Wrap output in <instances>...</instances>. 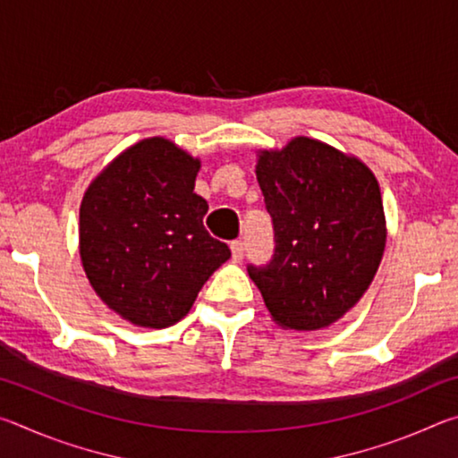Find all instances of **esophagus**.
I'll list each match as a JSON object with an SVG mask.
<instances>
[{"label": "esophagus", "mask_w": 458, "mask_h": 458, "mask_svg": "<svg viewBox=\"0 0 458 458\" xmlns=\"http://www.w3.org/2000/svg\"><path fill=\"white\" fill-rule=\"evenodd\" d=\"M230 248H232V259H234L236 262L242 260V257H244V242H242V240H234V242L230 244Z\"/></svg>", "instance_id": "34e87169"}]
</instances>
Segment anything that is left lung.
I'll use <instances>...</instances> for the list:
<instances>
[{"instance_id": "left-lung-1", "label": "left lung", "mask_w": 458, "mask_h": 458, "mask_svg": "<svg viewBox=\"0 0 458 458\" xmlns=\"http://www.w3.org/2000/svg\"><path fill=\"white\" fill-rule=\"evenodd\" d=\"M257 180L273 220L275 250L248 265L273 319L283 327H327L358 303L386 246L374 174L355 157L307 137L265 151Z\"/></svg>"}]
</instances>
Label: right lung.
Here are the masks:
<instances>
[{
    "label": "right lung",
    "mask_w": 458,
    "mask_h": 458,
    "mask_svg": "<svg viewBox=\"0 0 458 458\" xmlns=\"http://www.w3.org/2000/svg\"><path fill=\"white\" fill-rule=\"evenodd\" d=\"M199 161L167 139H145L90 183L81 206V259L98 297L141 327L190 311L230 248L204 226L193 191Z\"/></svg>",
    "instance_id": "right-lung-1"
}]
</instances>
